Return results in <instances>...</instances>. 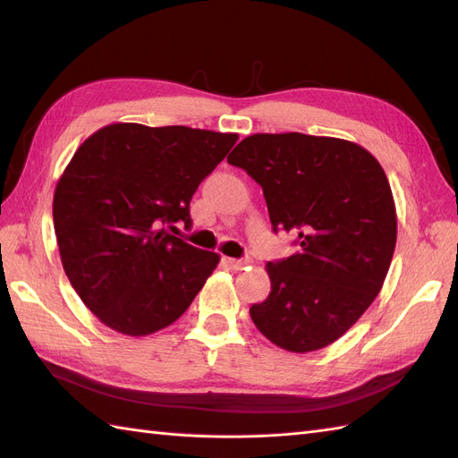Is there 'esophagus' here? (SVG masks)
Here are the masks:
<instances>
[{
    "label": "esophagus",
    "instance_id": "esophagus-1",
    "mask_svg": "<svg viewBox=\"0 0 458 458\" xmlns=\"http://www.w3.org/2000/svg\"><path fill=\"white\" fill-rule=\"evenodd\" d=\"M224 264H226L228 267H232V269H242L244 267L246 264H248V259H236V258H224Z\"/></svg>",
    "mask_w": 458,
    "mask_h": 458
}]
</instances>
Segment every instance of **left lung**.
Returning a JSON list of instances; mask_svg holds the SVG:
<instances>
[{
    "mask_svg": "<svg viewBox=\"0 0 458 458\" xmlns=\"http://www.w3.org/2000/svg\"><path fill=\"white\" fill-rule=\"evenodd\" d=\"M228 163L261 189L274 232L297 234V251L269 261L271 291L250 317L289 352H313L343 336L379 293L397 238L382 165L360 145L305 133H256Z\"/></svg>",
    "mask_w": 458,
    "mask_h": 458,
    "instance_id": "8db88e82",
    "label": "left lung"
}]
</instances>
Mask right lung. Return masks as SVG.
<instances>
[{"instance_id": "1", "label": "right lung", "mask_w": 458, "mask_h": 458, "mask_svg": "<svg viewBox=\"0 0 458 458\" xmlns=\"http://www.w3.org/2000/svg\"><path fill=\"white\" fill-rule=\"evenodd\" d=\"M236 133L112 123L92 133L58 179L53 220L64 274L106 327L145 336L174 323L220 256L173 236Z\"/></svg>"}]
</instances>
